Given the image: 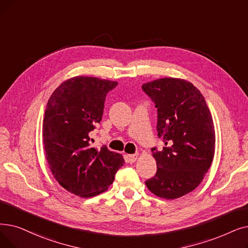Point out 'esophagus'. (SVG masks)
<instances>
[{"instance_id": "esophagus-1", "label": "esophagus", "mask_w": 248, "mask_h": 248, "mask_svg": "<svg viewBox=\"0 0 248 248\" xmlns=\"http://www.w3.org/2000/svg\"><path fill=\"white\" fill-rule=\"evenodd\" d=\"M126 157H127V160H128V162H130V163H134V162H136V160L138 159V155H137V154L127 155Z\"/></svg>"}]
</instances>
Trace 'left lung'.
<instances>
[{
	"mask_svg": "<svg viewBox=\"0 0 248 248\" xmlns=\"http://www.w3.org/2000/svg\"><path fill=\"white\" fill-rule=\"evenodd\" d=\"M155 102L158 136L165 147L152 149L157 163L146 186L155 196L174 200L192 191L202 181L215 154V127L201 91L190 82L161 78L143 84Z\"/></svg>",
	"mask_w": 248,
	"mask_h": 248,
	"instance_id": "8db88e82",
	"label": "left lung"
}]
</instances>
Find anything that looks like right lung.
Wrapping results in <instances>:
<instances>
[{
	"label": "right lung",
	"instance_id": "right-lung-1",
	"mask_svg": "<svg viewBox=\"0 0 248 248\" xmlns=\"http://www.w3.org/2000/svg\"><path fill=\"white\" fill-rule=\"evenodd\" d=\"M117 82L77 76L62 82L47 101L42 142L53 177L71 193L91 198L107 190L124 160L90 139L101 122L105 96Z\"/></svg>",
	"mask_w": 248,
	"mask_h": 248
}]
</instances>
